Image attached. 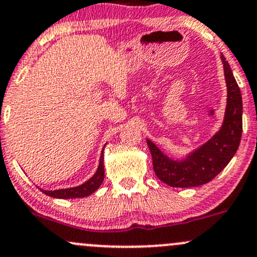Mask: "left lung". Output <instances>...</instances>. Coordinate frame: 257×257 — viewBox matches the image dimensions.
Instances as JSON below:
<instances>
[{"mask_svg":"<svg viewBox=\"0 0 257 257\" xmlns=\"http://www.w3.org/2000/svg\"><path fill=\"white\" fill-rule=\"evenodd\" d=\"M225 83L227 108L222 128L206 144L182 161L172 160L150 140L148 142L152 166L157 178L173 188H191L212 180L233 159L243 133V101L232 69L222 56Z\"/></svg>","mask_w":257,"mask_h":257,"instance_id":"obj_1","label":"left lung"}]
</instances>
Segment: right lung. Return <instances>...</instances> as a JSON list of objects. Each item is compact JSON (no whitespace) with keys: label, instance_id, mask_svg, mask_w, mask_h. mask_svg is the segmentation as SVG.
Here are the masks:
<instances>
[{"label":"right lung","instance_id":"right-lung-1","mask_svg":"<svg viewBox=\"0 0 257 257\" xmlns=\"http://www.w3.org/2000/svg\"><path fill=\"white\" fill-rule=\"evenodd\" d=\"M105 178V167H103V150L100 157V163L96 173L91 177L84 184L79 187L68 188V189H60V190H42L46 195L51 197H57V199H75V197H85L91 195L94 191H96L101 183Z\"/></svg>","mask_w":257,"mask_h":257}]
</instances>
